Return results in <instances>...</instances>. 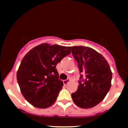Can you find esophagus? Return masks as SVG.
<instances>
[{
  "label": "esophagus",
  "mask_w": 128,
  "mask_h": 128,
  "mask_svg": "<svg viewBox=\"0 0 128 128\" xmlns=\"http://www.w3.org/2000/svg\"><path fill=\"white\" fill-rule=\"evenodd\" d=\"M70 81V79H66V80H63V83H64V86H66V85H67V84H68Z\"/></svg>",
  "instance_id": "34e87169"
}]
</instances>
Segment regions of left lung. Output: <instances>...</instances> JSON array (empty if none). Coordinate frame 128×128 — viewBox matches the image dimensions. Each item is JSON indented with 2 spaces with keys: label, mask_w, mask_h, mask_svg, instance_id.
Wrapping results in <instances>:
<instances>
[{
  "label": "left lung",
  "mask_w": 128,
  "mask_h": 128,
  "mask_svg": "<svg viewBox=\"0 0 128 128\" xmlns=\"http://www.w3.org/2000/svg\"><path fill=\"white\" fill-rule=\"evenodd\" d=\"M71 49L80 75L77 91L72 98L80 108H92L102 102L109 92L111 68L105 58L92 48L79 46Z\"/></svg>",
  "instance_id": "obj_1"
}]
</instances>
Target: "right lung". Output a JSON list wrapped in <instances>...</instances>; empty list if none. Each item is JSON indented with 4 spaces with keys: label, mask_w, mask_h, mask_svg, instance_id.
Returning a JSON list of instances; mask_svg holds the SVG:
<instances>
[{
    "label": "right lung",
    "mask_w": 128,
    "mask_h": 128,
    "mask_svg": "<svg viewBox=\"0 0 128 128\" xmlns=\"http://www.w3.org/2000/svg\"><path fill=\"white\" fill-rule=\"evenodd\" d=\"M70 53V47L43 43L24 56L17 79L22 94L29 104L46 108L55 103L63 86L56 66Z\"/></svg>",
    "instance_id": "right-lung-1"
}]
</instances>
